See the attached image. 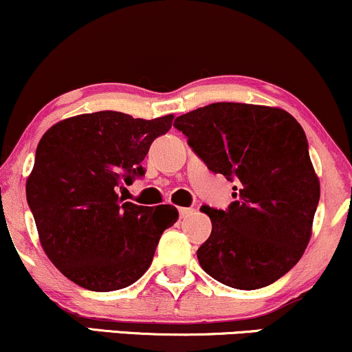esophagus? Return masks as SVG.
<instances>
[{
	"label": "esophagus",
	"mask_w": 352,
	"mask_h": 352,
	"mask_svg": "<svg viewBox=\"0 0 352 352\" xmlns=\"http://www.w3.org/2000/svg\"><path fill=\"white\" fill-rule=\"evenodd\" d=\"M193 210L192 208H187V207H182V208H179V213H180V218H185V217H188L190 213H192Z\"/></svg>",
	"instance_id": "1"
}]
</instances>
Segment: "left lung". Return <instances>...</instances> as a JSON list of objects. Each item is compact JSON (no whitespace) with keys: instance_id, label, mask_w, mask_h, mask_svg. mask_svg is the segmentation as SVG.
Segmentation results:
<instances>
[{"instance_id":"obj_1","label":"left lung","mask_w":352,"mask_h":352,"mask_svg":"<svg viewBox=\"0 0 352 352\" xmlns=\"http://www.w3.org/2000/svg\"><path fill=\"white\" fill-rule=\"evenodd\" d=\"M173 127L210 170L236 182L227 210L200 208L212 220L197 250L204 272L236 289L280 280L305 253L319 201L301 125L280 107L215 102L177 117Z\"/></svg>"}]
</instances>
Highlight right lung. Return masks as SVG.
Masks as SVG:
<instances>
[{"label":"right lung","mask_w":352,"mask_h":352,"mask_svg":"<svg viewBox=\"0 0 352 352\" xmlns=\"http://www.w3.org/2000/svg\"><path fill=\"white\" fill-rule=\"evenodd\" d=\"M172 120V114L145 120L100 111L60 120L39 140L26 180L28 205L44 253L76 285L116 292L151 266L179 212L124 201L117 190L144 175L151 144Z\"/></svg>","instance_id":"add662e5"}]
</instances>
